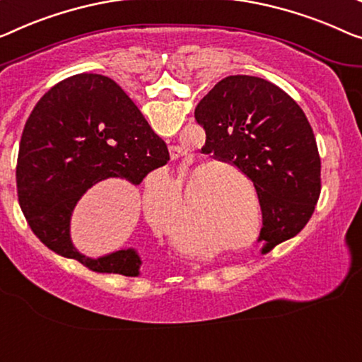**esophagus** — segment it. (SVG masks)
<instances>
[{"label": "esophagus", "mask_w": 362, "mask_h": 362, "mask_svg": "<svg viewBox=\"0 0 362 362\" xmlns=\"http://www.w3.org/2000/svg\"><path fill=\"white\" fill-rule=\"evenodd\" d=\"M169 153H170V158H172V159H177V158H180V156H182L180 148H177V146H170Z\"/></svg>", "instance_id": "1"}]
</instances>
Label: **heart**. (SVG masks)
Returning a JSON list of instances; mask_svg holds the SVG:
<instances>
[{
  "mask_svg": "<svg viewBox=\"0 0 362 362\" xmlns=\"http://www.w3.org/2000/svg\"><path fill=\"white\" fill-rule=\"evenodd\" d=\"M233 174L237 179L247 180V175L239 167L224 160L208 163L193 172L192 169L183 172L177 183L165 172L159 170L149 175L144 187L143 204L149 223L156 229H164L169 214L179 204V188L185 187L187 179L191 182L185 190V202L180 204L179 213L167 224V234L174 244H183L190 240V234H199L203 228H213L216 224V214H209V203H214L216 198H226L233 195ZM180 187H177L176 185ZM196 218H192V211Z\"/></svg>",
  "mask_w": 362,
  "mask_h": 362,
  "instance_id": "heart-1",
  "label": "heart"
}]
</instances>
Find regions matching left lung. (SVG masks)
Returning a JSON list of instances; mask_svg holds the SVG:
<instances>
[{"label":"left lung","mask_w":362,"mask_h":362,"mask_svg":"<svg viewBox=\"0 0 362 362\" xmlns=\"http://www.w3.org/2000/svg\"><path fill=\"white\" fill-rule=\"evenodd\" d=\"M195 118L206 132L203 149L253 182L263 255L299 234L320 195V156L296 100L267 79L235 74L199 100Z\"/></svg>","instance_id":"obj_1"}]
</instances>
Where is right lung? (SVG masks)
I'll list each match as a JSON object with an SVG mask.
<instances>
[{
  "label": "right lung",
  "mask_w": 362,
  "mask_h": 362,
  "mask_svg": "<svg viewBox=\"0 0 362 362\" xmlns=\"http://www.w3.org/2000/svg\"><path fill=\"white\" fill-rule=\"evenodd\" d=\"M169 151L115 81L81 73L37 102L21 138L16 180L30 229L58 255L95 273L139 276L141 257L122 249L86 257L71 240V216L90 187L105 179L139 185L165 165Z\"/></svg>",
  "instance_id": "obj_1"
}]
</instances>
